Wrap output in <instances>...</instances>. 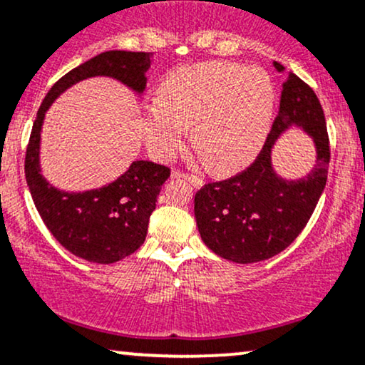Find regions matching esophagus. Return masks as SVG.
Instances as JSON below:
<instances>
[{
    "label": "esophagus",
    "instance_id": "34e87169",
    "mask_svg": "<svg viewBox=\"0 0 365 365\" xmlns=\"http://www.w3.org/2000/svg\"><path fill=\"white\" fill-rule=\"evenodd\" d=\"M187 178L190 180V183L193 187L200 188L202 185H204V180H202L200 177H197V175H192V173H185V172H173V178Z\"/></svg>",
    "mask_w": 365,
    "mask_h": 365
}]
</instances>
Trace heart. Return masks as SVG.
<instances>
[{
    "mask_svg": "<svg viewBox=\"0 0 365 365\" xmlns=\"http://www.w3.org/2000/svg\"><path fill=\"white\" fill-rule=\"evenodd\" d=\"M276 109L273 81L259 67L207 62L180 67L160 84L141 118L151 153L173 158L193 126V145L215 172H229L264 143Z\"/></svg>",
    "mask_w": 365,
    "mask_h": 365,
    "instance_id": "1",
    "label": "heart"
}]
</instances>
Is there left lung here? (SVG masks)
<instances>
[{"label": "left lung", "mask_w": 365, "mask_h": 365, "mask_svg": "<svg viewBox=\"0 0 365 365\" xmlns=\"http://www.w3.org/2000/svg\"><path fill=\"white\" fill-rule=\"evenodd\" d=\"M273 66L284 71L278 62ZM292 125L312 138L317 156L310 174L284 180L272 170L270 151ZM329 161V133L320 101L307 82L289 73L281 91L279 113L257 158L244 172L207 183L195 193L193 210L202 241L217 256L241 264L279 255L310 220L325 188Z\"/></svg>", "instance_id": "8db88e82"}]
</instances>
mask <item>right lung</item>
Listing matches in <instances>:
<instances>
[{
	"label": "right lung",
	"mask_w": 365,
	"mask_h": 365,
	"mask_svg": "<svg viewBox=\"0 0 365 365\" xmlns=\"http://www.w3.org/2000/svg\"><path fill=\"white\" fill-rule=\"evenodd\" d=\"M151 57L153 53L150 52L109 50L72 68L45 96L31 128L25 156V177L31 198L52 236L68 252L86 261L110 264L140 249L170 168L136 160L128 172L106 187L79 193L57 190L40 173V131L45 113L63 91L96 76L114 77L141 94Z\"/></svg>",
	"instance_id": "right-lung-1"
}]
</instances>
